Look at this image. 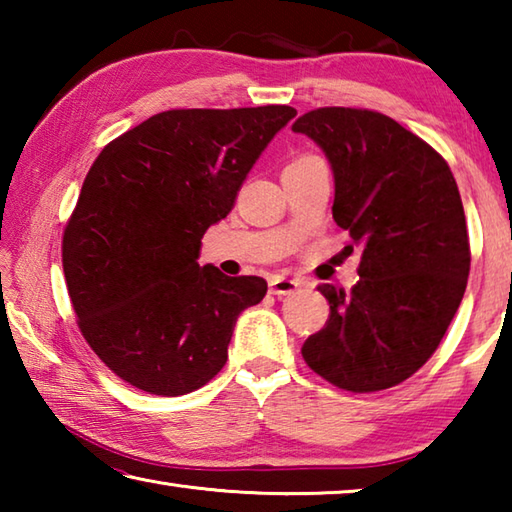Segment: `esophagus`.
I'll list each match as a JSON object with an SVG mask.
<instances>
[{
	"label": "esophagus",
	"mask_w": 512,
	"mask_h": 512,
	"mask_svg": "<svg viewBox=\"0 0 512 512\" xmlns=\"http://www.w3.org/2000/svg\"><path fill=\"white\" fill-rule=\"evenodd\" d=\"M300 287H302V282L291 280V277H273L271 284H268V289H271V293L277 298L291 296V293L298 291Z\"/></svg>",
	"instance_id": "obj_1"
}]
</instances>
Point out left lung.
I'll use <instances>...</instances> for the list:
<instances>
[{"instance_id":"8db88e82","label":"left lung","mask_w":512,"mask_h":512,"mask_svg":"<svg viewBox=\"0 0 512 512\" xmlns=\"http://www.w3.org/2000/svg\"><path fill=\"white\" fill-rule=\"evenodd\" d=\"M293 133L332 164L339 228L361 248L350 291L320 284L329 318L302 345L329 384L375 393L402 384L443 341L470 275V239L447 162L381 112L318 108Z\"/></svg>"}]
</instances>
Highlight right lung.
<instances>
[{"mask_svg":"<svg viewBox=\"0 0 512 512\" xmlns=\"http://www.w3.org/2000/svg\"><path fill=\"white\" fill-rule=\"evenodd\" d=\"M296 115L167 110L94 160L63 235V271L85 341L117 377L176 397L225 366L237 318L262 302L266 282L201 266V239Z\"/></svg>","mask_w":512,"mask_h":512,"instance_id":"1","label":"right lung"}]
</instances>
